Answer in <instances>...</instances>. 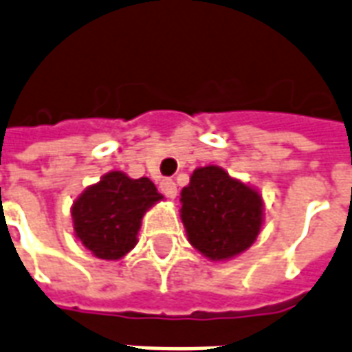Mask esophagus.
Here are the masks:
<instances>
[{
    "mask_svg": "<svg viewBox=\"0 0 352 352\" xmlns=\"http://www.w3.org/2000/svg\"><path fill=\"white\" fill-rule=\"evenodd\" d=\"M160 192H162L166 197L173 199L177 195V184L173 182V179H162V181H160Z\"/></svg>",
    "mask_w": 352,
    "mask_h": 352,
    "instance_id": "34e87169",
    "label": "esophagus"
}]
</instances>
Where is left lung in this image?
<instances>
[{"instance_id": "obj_1", "label": "left lung", "mask_w": 352, "mask_h": 352, "mask_svg": "<svg viewBox=\"0 0 352 352\" xmlns=\"http://www.w3.org/2000/svg\"><path fill=\"white\" fill-rule=\"evenodd\" d=\"M188 240L210 260L232 258L253 245L262 227V197L218 166L195 170L181 192Z\"/></svg>"}]
</instances>
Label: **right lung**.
Instances as JSON below:
<instances>
[{
  "mask_svg": "<svg viewBox=\"0 0 352 352\" xmlns=\"http://www.w3.org/2000/svg\"><path fill=\"white\" fill-rule=\"evenodd\" d=\"M162 199L147 177L111 171L74 203L75 234L98 258L118 260L136 245L144 212Z\"/></svg>",
  "mask_w": 352,
  "mask_h": 352,
  "instance_id": "obj_1",
  "label": "right lung"
}]
</instances>
